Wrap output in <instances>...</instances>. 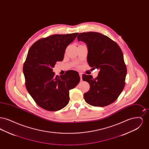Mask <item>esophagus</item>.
<instances>
[{
    "label": "esophagus",
    "mask_w": 149,
    "mask_h": 149,
    "mask_svg": "<svg viewBox=\"0 0 149 149\" xmlns=\"http://www.w3.org/2000/svg\"><path fill=\"white\" fill-rule=\"evenodd\" d=\"M79 76H80V77L81 80H82V74H81V73H79Z\"/></svg>",
    "instance_id": "obj_1"
}]
</instances>
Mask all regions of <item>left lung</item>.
Masks as SVG:
<instances>
[{"instance_id":"left-lung-1","label":"left lung","mask_w":149,"mask_h":149,"mask_svg":"<svg viewBox=\"0 0 149 149\" xmlns=\"http://www.w3.org/2000/svg\"><path fill=\"white\" fill-rule=\"evenodd\" d=\"M79 41L86 44L87 61L92 69H99L97 78L82 75V79L90 85L84 94L85 102L95 107H105L118 98L125 85L127 68L122 51L118 44L100 33H80Z\"/></svg>"}]
</instances>
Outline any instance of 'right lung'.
<instances>
[{
    "label": "right lung",
    "mask_w": 149,
    "mask_h": 149,
    "mask_svg": "<svg viewBox=\"0 0 149 149\" xmlns=\"http://www.w3.org/2000/svg\"><path fill=\"white\" fill-rule=\"evenodd\" d=\"M79 33L53 35L40 39L30 47L23 71L26 87L36 104L49 111L63 109L69 102V91L80 81L77 71L55 75L52 68L64 59L67 46Z\"/></svg>",
    "instance_id": "1"
}]
</instances>
